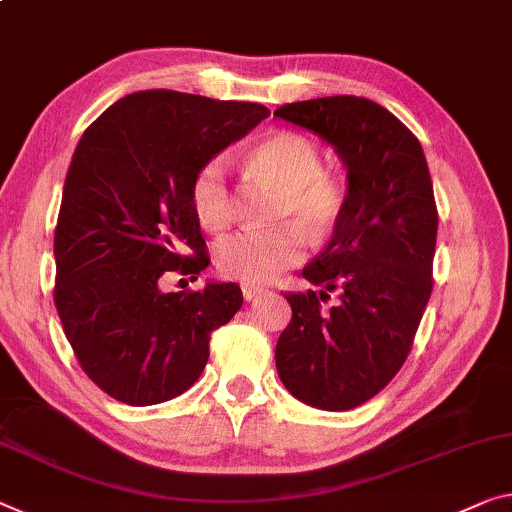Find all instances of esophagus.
Masks as SVG:
<instances>
[{"mask_svg": "<svg viewBox=\"0 0 512 512\" xmlns=\"http://www.w3.org/2000/svg\"><path fill=\"white\" fill-rule=\"evenodd\" d=\"M263 293H265V288H261V286H254V283H242V297H245L247 302L258 300Z\"/></svg>", "mask_w": 512, "mask_h": 512, "instance_id": "esophagus-1", "label": "esophagus"}]
</instances>
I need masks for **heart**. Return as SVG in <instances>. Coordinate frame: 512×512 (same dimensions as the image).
<instances>
[{
  "instance_id": "obj_1",
  "label": "heart",
  "mask_w": 512,
  "mask_h": 512,
  "mask_svg": "<svg viewBox=\"0 0 512 512\" xmlns=\"http://www.w3.org/2000/svg\"><path fill=\"white\" fill-rule=\"evenodd\" d=\"M251 162L283 187L281 219H295L322 240L334 229L345 206V187L325 171V155L316 141L297 132H277L251 151ZM190 203L203 229H226L235 217L229 160L210 157L196 171L190 185ZM297 223V224H298ZM296 224V225H297ZM286 222L272 229H242L217 245V267L224 277L247 283H267L304 258L306 235L302 227Z\"/></svg>"
}]
</instances>
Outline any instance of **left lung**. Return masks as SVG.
<instances>
[{"label": "left lung", "instance_id": "8db88e82", "mask_svg": "<svg viewBox=\"0 0 512 512\" xmlns=\"http://www.w3.org/2000/svg\"><path fill=\"white\" fill-rule=\"evenodd\" d=\"M274 116L316 132L348 169L329 245L302 270L322 290L286 293L277 371L297 400L341 412L380 393L405 364L432 293L437 206L423 148L377 102L332 96ZM329 292L334 307H322Z\"/></svg>", "mask_w": 512, "mask_h": 512}]
</instances>
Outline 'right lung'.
<instances>
[{
  "label": "right lung",
  "mask_w": 512,
  "mask_h": 512,
  "mask_svg": "<svg viewBox=\"0 0 512 512\" xmlns=\"http://www.w3.org/2000/svg\"><path fill=\"white\" fill-rule=\"evenodd\" d=\"M265 116L258 102L137 91L105 109L75 148L54 231V304L84 373L125 405L190 389L210 334L242 306L235 283L180 293L162 283L196 281L208 267L192 178Z\"/></svg>",
  "instance_id": "add662e5"
}]
</instances>
